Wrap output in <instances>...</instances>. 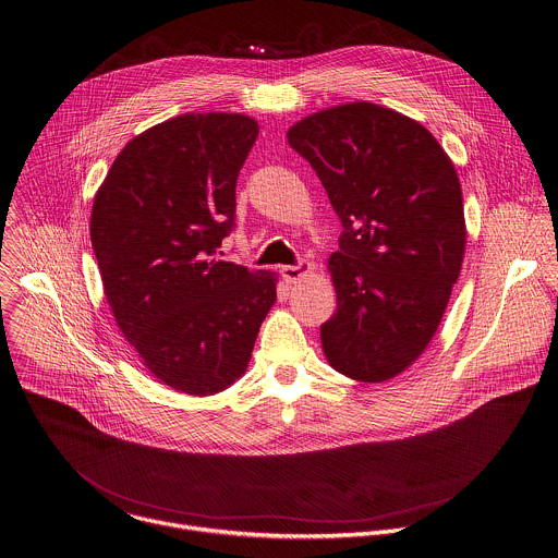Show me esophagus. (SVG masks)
I'll return each mask as SVG.
<instances>
[{
	"label": "esophagus",
	"mask_w": 558,
	"mask_h": 558,
	"mask_svg": "<svg viewBox=\"0 0 558 558\" xmlns=\"http://www.w3.org/2000/svg\"><path fill=\"white\" fill-rule=\"evenodd\" d=\"M311 263H306V260H300L298 265H284L282 269H280V274H282V278L287 280V282H295V280H300L302 276H306V274H311Z\"/></svg>",
	"instance_id": "34e87169"
}]
</instances>
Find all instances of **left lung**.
<instances>
[{
  "label": "left lung",
  "instance_id": "obj_1",
  "mask_svg": "<svg viewBox=\"0 0 558 558\" xmlns=\"http://www.w3.org/2000/svg\"><path fill=\"white\" fill-rule=\"evenodd\" d=\"M287 137L342 223L328 260L336 313L322 326L326 357L355 381H386L427 349L461 271L454 166L421 122L368 101L311 113Z\"/></svg>",
  "mask_w": 558,
  "mask_h": 558
}]
</instances>
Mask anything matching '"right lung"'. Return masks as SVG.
Listing matches in <instances>:
<instances>
[{"label": "right lung", "mask_w": 558, "mask_h": 558, "mask_svg": "<svg viewBox=\"0 0 558 558\" xmlns=\"http://www.w3.org/2000/svg\"><path fill=\"white\" fill-rule=\"evenodd\" d=\"M256 137L243 113L170 118L120 150L95 196L90 239L116 324L185 395L222 392L245 373L276 302L274 271L218 258Z\"/></svg>", "instance_id": "right-lung-1"}]
</instances>
